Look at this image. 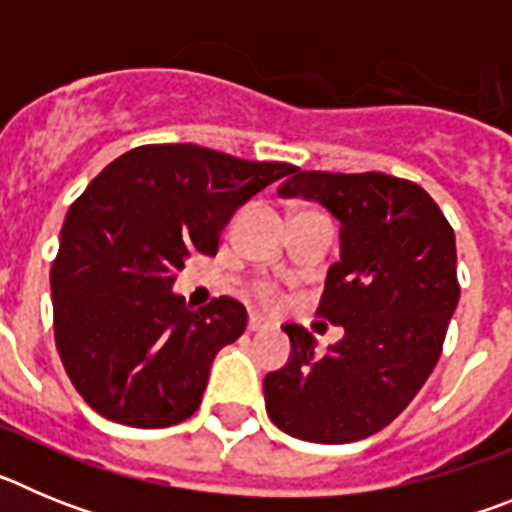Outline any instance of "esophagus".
<instances>
[{"mask_svg":"<svg viewBox=\"0 0 512 512\" xmlns=\"http://www.w3.org/2000/svg\"><path fill=\"white\" fill-rule=\"evenodd\" d=\"M266 328H271V325L266 323L264 318H259V315H251V318H248V333H261V330Z\"/></svg>","mask_w":512,"mask_h":512,"instance_id":"1","label":"esophagus"}]
</instances>
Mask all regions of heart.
<instances>
[{
    "mask_svg": "<svg viewBox=\"0 0 512 512\" xmlns=\"http://www.w3.org/2000/svg\"><path fill=\"white\" fill-rule=\"evenodd\" d=\"M253 295H256V300H259L261 305H274V302H277V287L269 282H259L253 287Z\"/></svg>",
    "mask_w": 512,
    "mask_h": 512,
    "instance_id": "1",
    "label": "heart"
}]
</instances>
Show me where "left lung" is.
I'll use <instances>...</instances> for the list:
<instances>
[{
    "mask_svg": "<svg viewBox=\"0 0 512 512\" xmlns=\"http://www.w3.org/2000/svg\"><path fill=\"white\" fill-rule=\"evenodd\" d=\"M279 194L341 220V261L315 315L346 336L320 356L312 333L284 325L292 356L266 374V413L302 441H361L408 408L438 364L459 302L454 228L423 187L379 171L295 169Z\"/></svg>",
    "mask_w": 512,
    "mask_h": 512,
    "instance_id": "obj_1",
    "label": "left lung"
}]
</instances>
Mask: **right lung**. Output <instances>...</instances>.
Here are the masks:
<instances>
[{
	"label": "right lung",
	"mask_w": 512,
	"mask_h": 512,
	"mask_svg": "<svg viewBox=\"0 0 512 512\" xmlns=\"http://www.w3.org/2000/svg\"><path fill=\"white\" fill-rule=\"evenodd\" d=\"M295 166L243 161L192 143L115 158L71 205L51 266L58 356L89 408L112 423L166 428L200 408L215 354L246 330V307L192 310L171 295L192 256Z\"/></svg>",
	"instance_id": "add662e5"
}]
</instances>
